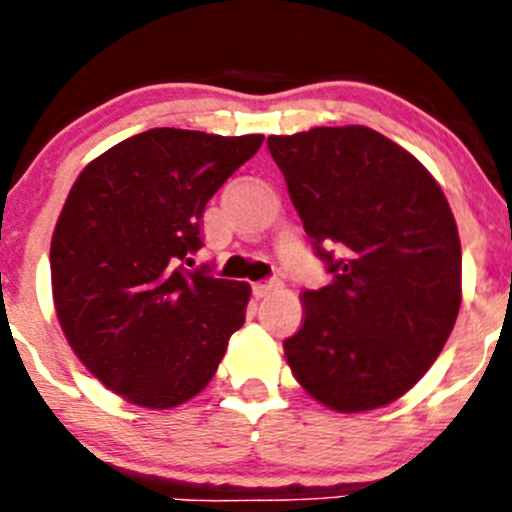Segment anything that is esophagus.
Here are the masks:
<instances>
[{
  "instance_id": "1",
  "label": "esophagus",
  "mask_w": 512,
  "mask_h": 512,
  "mask_svg": "<svg viewBox=\"0 0 512 512\" xmlns=\"http://www.w3.org/2000/svg\"><path fill=\"white\" fill-rule=\"evenodd\" d=\"M278 286H281V283L278 281H266V283H254V293L258 298H263V296H268V293H273V291H278Z\"/></svg>"
}]
</instances>
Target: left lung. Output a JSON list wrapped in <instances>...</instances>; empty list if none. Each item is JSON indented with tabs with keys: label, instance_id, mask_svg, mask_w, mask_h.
Returning <instances> with one entry per match:
<instances>
[{
	"label": "left lung",
	"instance_id": "obj_1",
	"mask_svg": "<svg viewBox=\"0 0 512 512\" xmlns=\"http://www.w3.org/2000/svg\"><path fill=\"white\" fill-rule=\"evenodd\" d=\"M331 283L306 291L283 341L308 396L341 413L388 406L433 366L460 308V239L426 166L368 126L268 136Z\"/></svg>",
	"mask_w": 512,
	"mask_h": 512
}]
</instances>
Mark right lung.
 Here are the masks:
<instances>
[{
    "instance_id": "1",
    "label": "right lung",
    "mask_w": 512,
    "mask_h": 512,
    "mask_svg": "<svg viewBox=\"0 0 512 512\" xmlns=\"http://www.w3.org/2000/svg\"><path fill=\"white\" fill-rule=\"evenodd\" d=\"M261 134L149 129L96 156L52 236L54 308L69 346L109 391L174 408L214 378L251 286L184 268L211 196Z\"/></svg>"
}]
</instances>
